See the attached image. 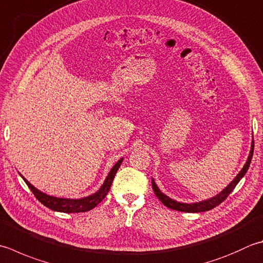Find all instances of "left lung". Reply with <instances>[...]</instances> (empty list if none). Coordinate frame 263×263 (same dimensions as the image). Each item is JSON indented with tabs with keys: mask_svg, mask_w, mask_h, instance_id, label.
<instances>
[{
	"mask_svg": "<svg viewBox=\"0 0 263 263\" xmlns=\"http://www.w3.org/2000/svg\"><path fill=\"white\" fill-rule=\"evenodd\" d=\"M253 151H254V141L252 139L251 142V149H250V154L248 157V161L244 164L243 168L240 170L239 173L234 178L233 181H231L227 187L224 189L221 190L219 194L215 195V196L200 200V202H196V203H182V202H178V200L173 199L171 197H168L167 195H165L164 193L161 192V189L158 188V186L155 182V180L152 178V186L154 189V193L157 196V198L161 200V202L167 206L168 209L176 210V211H181V212H188V213H199V212H206V211H210L214 209L215 206H218L219 204H221L223 200L228 197V195L233 192L234 188L237 186V183L240 181L241 178H243L248 170L250 167V164L252 161V156H253Z\"/></svg>",
	"mask_w": 263,
	"mask_h": 263,
	"instance_id": "8db88e82",
	"label": "left lung"
}]
</instances>
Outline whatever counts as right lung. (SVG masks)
<instances>
[{"label":"right lung","instance_id":"add662e5","mask_svg":"<svg viewBox=\"0 0 263 263\" xmlns=\"http://www.w3.org/2000/svg\"><path fill=\"white\" fill-rule=\"evenodd\" d=\"M123 162V158L120 161H117L114 166L108 173L106 177L104 183L101 184V187L97 190L95 194L89 195V196L82 197V198H63V197H55L51 196V195L45 194L41 192L37 188H35L32 183H30L27 179H26L23 174H20V177L24 179V181L27 183L28 188L32 190V193L35 195V197L37 198L44 206L49 208L50 210L55 211V212H63V213H80V212H86L95 209L98 204L102 202L108 192H109L110 186L112 183V180L115 178V174L117 170L120 168L121 164Z\"/></svg>","mask_w":263,"mask_h":263}]
</instances>
